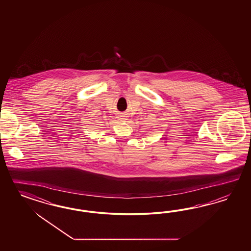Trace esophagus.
I'll use <instances>...</instances> for the list:
<instances>
[{
    "mask_svg": "<svg viewBox=\"0 0 251 251\" xmlns=\"http://www.w3.org/2000/svg\"><path fill=\"white\" fill-rule=\"evenodd\" d=\"M119 120H121V121H126L127 119H126V117H124V116H119Z\"/></svg>",
    "mask_w": 251,
    "mask_h": 251,
    "instance_id": "34e87169",
    "label": "esophagus"
}]
</instances>
